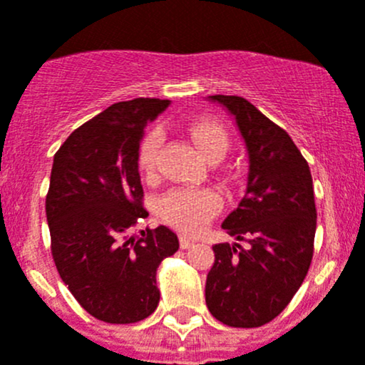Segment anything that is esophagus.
I'll use <instances>...</instances> for the list:
<instances>
[{
  "label": "esophagus",
  "instance_id": "obj_1",
  "mask_svg": "<svg viewBox=\"0 0 365 365\" xmlns=\"http://www.w3.org/2000/svg\"><path fill=\"white\" fill-rule=\"evenodd\" d=\"M193 244H195V240H192V238H188V237H180L179 238L180 249H190Z\"/></svg>",
  "mask_w": 365,
  "mask_h": 365
}]
</instances>
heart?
<instances>
[{
    "label": "heart",
    "instance_id": "heart-1",
    "mask_svg": "<svg viewBox=\"0 0 365 365\" xmlns=\"http://www.w3.org/2000/svg\"><path fill=\"white\" fill-rule=\"evenodd\" d=\"M190 138L207 161H220L229 150V134L218 121L199 120L190 125ZM161 147L159 130L145 134L138 150V166L143 173H154ZM224 206V199L211 188H173L159 199L158 215L165 224L185 235H197Z\"/></svg>",
    "mask_w": 365,
    "mask_h": 365
}]
</instances>
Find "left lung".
<instances>
[{
    "instance_id": "obj_1",
    "label": "left lung",
    "mask_w": 365,
    "mask_h": 365,
    "mask_svg": "<svg viewBox=\"0 0 365 365\" xmlns=\"http://www.w3.org/2000/svg\"><path fill=\"white\" fill-rule=\"evenodd\" d=\"M210 98L235 116L247 147V192L222 227L249 245H213L206 304L224 324L258 328L287 308L310 269L317 225L310 166L287 130L251 102Z\"/></svg>"
}]
</instances>
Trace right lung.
<instances>
[{
  "label": "right lung",
  "instance_id": "add662e5",
  "mask_svg": "<svg viewBox=\"0 0 365 365\" xmlns=\"http://www.w3.org/2000/svg\"><path fill=\"white\" fill-rule=\"evenodd\" d=\"M168 103H113L73 130L53 155L46 195L51 256L73 297L109 324H133L154 314L158 267L179 249L166 225L134 232L148 215L138 168L140 141L147 121Z\"/></svg>",
  "mask_w": 365,
  "mask_h": 365
}]
</instances>
